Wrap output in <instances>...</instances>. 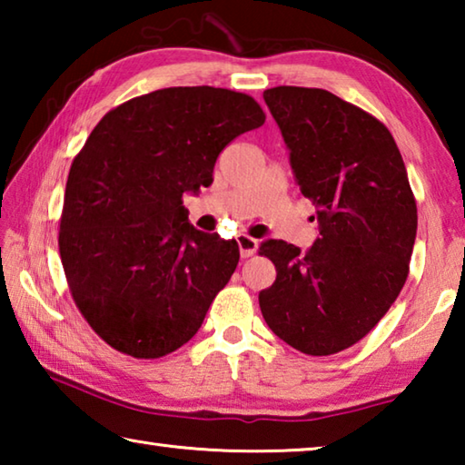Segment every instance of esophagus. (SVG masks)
<instances>
[{
  "mask_svg": "<svg viewBox=\"0 0 465 465\" xmlns=\"http://www.w3.org/2000/svg\"><path fill=\"white\" fill-rule=\"evenodd\" d=\"M238 246H240L242 258H250V256H254V252L258 248V242L254 238H250V235H246V233H240L238 235Z\"/></svg>",
  "mask_w": 465,
  "mask_h": 465,
  "instance_id": "obj_1",
  "label": "esophagus"
}]
</instances>
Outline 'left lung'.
Returning a JSON list of instances; mask_svg holds the SVG:
<instances>
[{"instance_id": "obj_1", "label": "left lung", "mask_w": 465, "mask_h": 465, "mask_svg": "<svg viewBox=\"0 0 465 465\" xmlns=\"http://www.w3.org/2000/svg\"><path fill=\"white\" fill-rule=\"evenodd\" d=\"M264 102L320 232L305 254L282 240L261 243L277 281L258 302L281 341L334 355L371 332L402 291L416 201L396 141L375 116L320 88L279 85Z\"/></svg>"}]
</instances>
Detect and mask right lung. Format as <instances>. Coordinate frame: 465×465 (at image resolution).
I'll return each mask as SVG.
<instances>
[{"instance_id":"add662e5","label":"right lung","mask_w":465,"mask_h":465,"mask_svg":"<svg viewBox=\"0 0 465 465\" xmlns=\"http://www.w3.org/2000/svg\"><path fill=\"white\" fill-rule=\"evenodd\" d=\"M264 119L246 94L193 85L124 102L90 133L69 170L59 254L77 310L113 349L160 359L199 332L240 248L191 225L183 194L213 183L223 147Z\"/></svg>"}]
</instances>
